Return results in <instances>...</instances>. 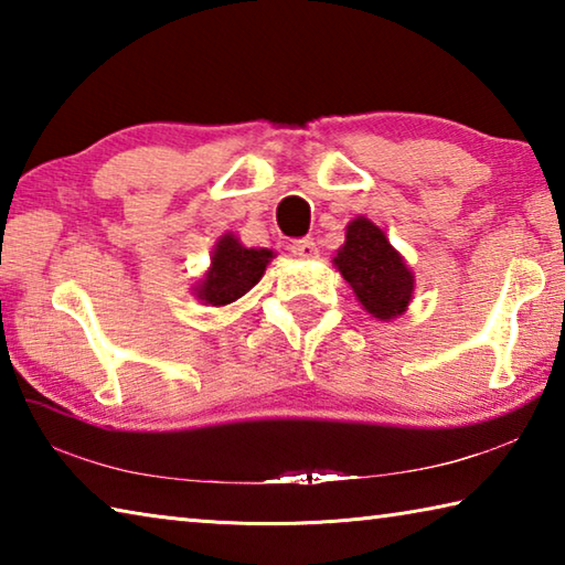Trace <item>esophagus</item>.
<instances>
[{"instance_id": "1", "label": "esophagus", "mask_w": 565, "mask_h": 565, "mask_svg": "<svg viewBox=\"0 0 565 565\" xmlns=\"http://www.w3.org/2000/svg\"><path fill=\"white\" fill-rule=\"evenodd\" d=\"M291 254L294 256H301V259H313V256L319 254V246H317V242H313L311 236L296 238V242L291 244Z\"/></svg>"}]
</instances>
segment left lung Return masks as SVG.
Returning <instances> with one entry per match:
<instances>
[{
	"label": "left lung",
	"mask_w": 565,
	"mask_h": 565,
	"mask_svg": "<svg viewBox=\"0 0 565 565\" xmlns=\"http://www.w3.org/2000/svg\"><path fill=\"white\" fill-rule=\"evenodd\" d=\"M333 264L376 319H396L406 311L414 291V276L406 262L388 244L386 234L369 218H353L347 228V244L333 256Z\"/></svg>",
	"instance_id": "obj_1"
}]
</instances>
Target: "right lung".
Segmentation results:
<instances>
[{
	"instance_id": "add662e5",
	"label": "right lung",
	"mask_w": 565,
	"mask_h": 565,
	"mask_svg": "<svg viewBox=\"0 0 565 565\" xmlns=\"http://www.w3.org/2000/svg\"><path fill=\"white\" fill-rule=\"evenodd\" d=\"M269 248H246L232 234L222 236L212 256V269L199 286V299L212 306H226L252 289L271 262Z\"/></svg>"
}]
</instances>
